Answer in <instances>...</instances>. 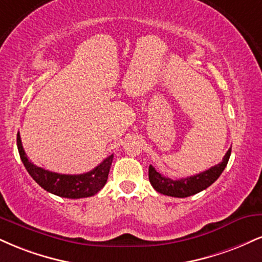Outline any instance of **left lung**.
Here are the masks:
<instances>
[{
    "label": "left lung",
    "mask_w": 262,
    "mask_h": 262,
    "mask_svg": "<svg viewBox=\"0 0 262 262\" xmlns=\"http://www.w3.org/2000/svg\"><path fill=\"white\" fill-rule=\"evenodd\" d=\"M232 147L227 151L225 157L219 165L211 167L207 171H204L199 174L191 176V177L181 178V179H171L168 177H163L159 172L150 165L149 167V181L154 189L163 195H168L173 198H187L190 195L198 194L200 191L209 188L217 178L221 176L223 169L226 168L228 163L229 156H231Z\"/></svg>",
    "instance_id": "obj_1"
}]
</instances>
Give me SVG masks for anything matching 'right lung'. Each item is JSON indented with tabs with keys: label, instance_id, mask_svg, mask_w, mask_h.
<instances>
[{
	"label": "right lung",
	"instance_id": "right-lung-1",
	"mask_svg": "<svg viewBox=\"0 0 262 262\" xmlns=\"http://www.w3.org/2000/svg\"><path fill=\"white\" fill-rule=\"evenodd\" d=\"M17 146L21 162L31 178L49 193L68 199L89 198L99 193L105 187L113 160V155L108 156L99 166L83 174H61L41 168L29 161L21 145L19 133L17 134Z\"/></svg>",
	"mask_w": 262,
	"mask_h": 262
}]
</instances>
